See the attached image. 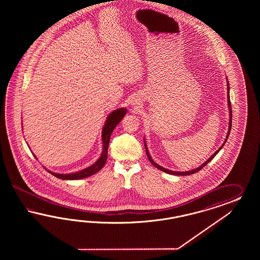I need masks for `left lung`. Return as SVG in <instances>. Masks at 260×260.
Masks as SVG:
<instances>
[{
  "label": "left lung",
  "mask_w": 260,
  "mask_h": 260,
  "mask_svg": "<svg viewBox=\"0 0 260 260\" xmlns=\"http://www.w3.org/2000/svg\"><path fill=\"white\" fill-rule=\"evenodd\" d=\"M228 80V79H227ZM230 85H229V81H227V89H228V107H229V112H230V120H229V129H228V134H227V136H226V139H225V141L224 143L222 144V146H221L220 148L218 149V150H216L214 153H213V155L211 156V157L209 158L206 162H204L202 165L200 166V167H198L197 169H194V170H190V171H188V172H173V171H171V170H168V169H165V168H163V167H161V166L158 165L156 164L153 160H152V158L150 156V152H149V150H148V147H147V144H146V141H145V139H144V145H145V148H146V152H147V156L149 158V160H150V163L152 164V165L154 166L155 168H157L158 170H160V171H162V172H165L166 173H169V174H173V175H189V174H193V173H197V172H199L202 168H204L205 166L207 165L209 162H211L212 160H213V158L219 152V150L223 148V146L225 145V143L226 141L228 140L229 134L231 133V128H232V107H231V101H230V87H229Z\"/></svg>",
  "instance_id": "left-lung-1"
}]
</instances>
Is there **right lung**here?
<instances>
[{
	"label": "right lung",
	"instance_id": "obj_1",
	"mask_svg": "<svg viewBox=\"0 0 260 260\" xmlns=\"http://www.w3.org/2000/svg\"><path fill=\"white\" fill-rule=\"evenodd\" d=\"M126 109L125 108H121L117 110H113L111 113L109 114L108 118L106 120V123L104 125L102 131V143H103V151L100 155V157L98 158V160L95 162L93 165L89 166L86 169L79 171L76 173H56L53 172H50L47 170V172L51 173L52 175L56 176L57 178L63 179V180H77V179H83L88 176H91L96 173H98L101 169H102L107 158H108V149H109V144H110V135L112 134L113 129L115 128V126L118 125L120 121L124 118V116L126 115ZM34 157L36 156L34 155ZM37 159V158H36Z\"/></svg>",
	"mask_w": 260,
	"mask_h": 260
}]
</instances>
